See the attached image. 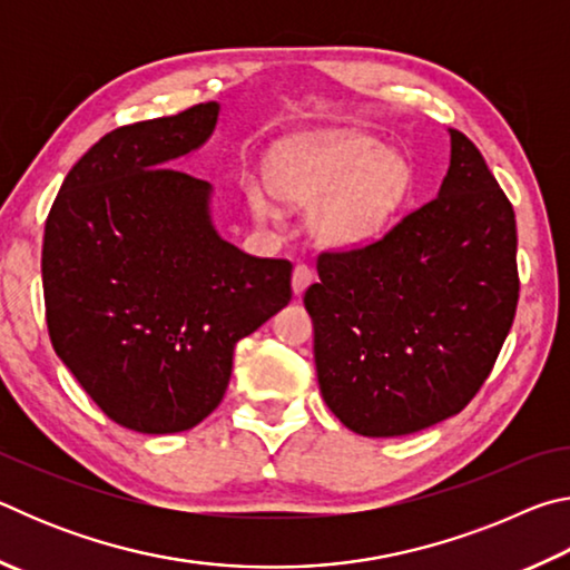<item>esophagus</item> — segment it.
Returning a JSON list of instances; mask_svg holds the SVG:
<instances>
[{"label": "esophagus", "instance_id": "obj_1", "mask_svg": "<svg viewBox=\"0 0 570 570\" xmlns=\"http://www.w3.org/2000/svg\"><path fill=\"white\" fill-rule=\"evenodd\" d=\"M314 282V274H312V268L308 266H304V264H298V266H294V274H292V288H294V294L296 296H302L306 288H308V284Z\"/></svg>", "mask_w": 570, "mask_h": 570}]
</instances>
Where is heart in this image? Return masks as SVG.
<instances>
[{
	"mask_svg": "<svg viewBox=\"0 0 570 570\" xmlns=\"http://www.w3.org/2000/svg\"><path fill=\"white\" fill-rule=\"evenodd\" d=\"M266 183L276 198L314 208L312 230L326 246H360L380 234L412 188V168L400 153L384 150L372 135L330 130L298 135L266 160ZM256 218L276 216L262 186L248 188Z\"/></svg>",
	"mask_w": 570,
	"mask_h": 570,
	"instance_id": "b5f03b06",
	"label": "heart"
}]
</instances>
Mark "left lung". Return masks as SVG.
I'll use <instances>...</instances> for the list:
<instances>
[{"instance_id":"1","label":"left lung","mask_w":570,"mask_h":570,"mask_svg":"<svg viewBox=\"0 0 570 570\" xmlns=\"http://www.w3.org/2000/svg\"><path fill=\"white\" fill-rule=\"evenodd\" d=\"M515 214L450 128L438 198L370 246L320 256L304 294L322 397L344 428L400 438L475 397L518 306Z\"/></svg>"}]
</instances>
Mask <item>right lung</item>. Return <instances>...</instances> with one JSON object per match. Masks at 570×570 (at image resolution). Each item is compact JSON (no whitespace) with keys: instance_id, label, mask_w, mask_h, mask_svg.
I'll return each mask as SVG.
<instances>
[{"instance_id":"obj_1","label":"right lung","mask_w":570,"mask_h":570,"mask_svg":"<svg viewBox=\"0 0 570 570\" xmlns=\"http://www.w3.org/2000/svg\"><path fill=\"white\" fill-rule=\"evenodd\" d=\"M220 105L125 125L67 173L45 224L47 330L122 428L170 435L214 412L234 346L292 298V264L228 244L210 183L168 168L214 135Z\"/></svg>"}]
</instances>
